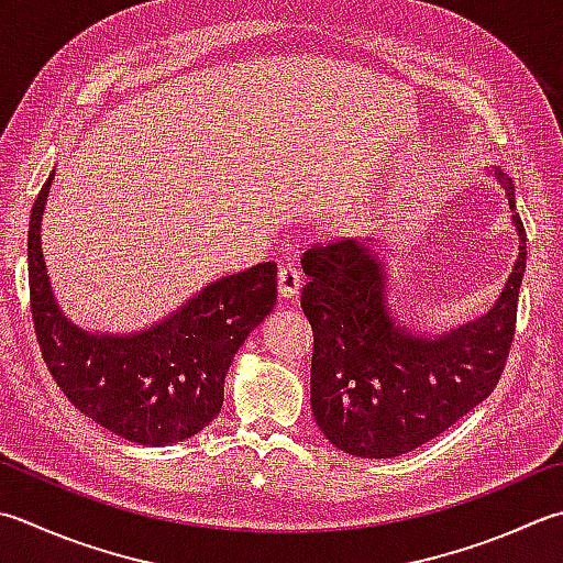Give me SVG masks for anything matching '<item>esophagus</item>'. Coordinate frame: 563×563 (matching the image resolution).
Instances as JSON below:
<instances>
[{
    "mask_svg": "<svg viewBox=\"0 0 563 563\" xmlns=\"http://www.w3.org/2000/svg\"><path fill=\"white\" fill-rule=\"evenodd\" d=\"M302 288V273L292 266H283L278 271V292L280 297H297Z\"/></svg>",
    "mask_w": 563,
    "mask_h": 563,
    "instance_id": "34e87169",
    "label": "esophagus"
}]
</instances>
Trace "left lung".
Returning <instances> with one entry per match:
<instances>
[{
    "instance_id": "obj_1",
    "label": "left lung",
    "mask_w": 563,
    "mask_h": 563,
    "mask_svg": "<svg viewBox=\"0 0 563 563\" xmlns=\"http://www.w3.org/2000/svg\"><path fill=\"white\" fill-rule=\"evenodd\" d=\"M520 253L498 300L473 322L444 334H415L390 314L383 261L371 239L305 251L302 310L314 332L312 415L336 449L393 459L439 437L500 380L508 361L527 244L515 187L500 168Z\"/></svg>"
}]
</instances>
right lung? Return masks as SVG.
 Segmentation results:
<instances>
[{
  "label": "right lung",
  "mask_w": 563,
  "mask_h": 563,
  "mask_svg": "<svg viewBox=\"0 0 563 563\" xmlns=\"http://www.w3.org/2000/svg\"><path fill=\"white\" fill-rule=\"evenodd\" d=\"M53 173L29 222V290L43 361L68 400L99 427L143 446L190 439L214 420L239 346L278 295L275 263L224 275L136 334L87 332L55 300L41 249Z\"/></svg>",
  "instance_id": "add662e5"
}]
</instances>
